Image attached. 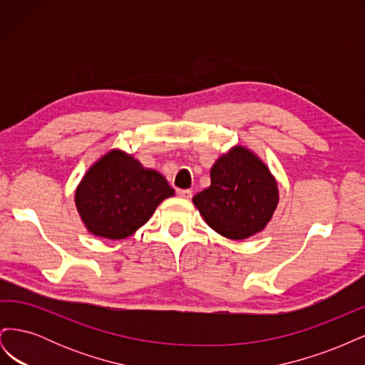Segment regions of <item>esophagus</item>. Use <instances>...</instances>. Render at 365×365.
<instances>
[{
  "label": "esophagus",
  "instance_id": "1",
  "mask_svg": "<svg viewBox=\"0 0 365 365\" xmlns=\"http://www.w3.org/2000/svg\"><path fill=\"white\" fill-rule=\"evenodd\" d=\"M176 195L181 196V197H190L192 190L190 189H178V190H176Z\"/></svg>",
  "mask_w": 365,
  "mask_h": 365
}]
</instances>
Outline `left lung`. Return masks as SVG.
Wrapping results in <instances>:
<instances>
[{
  "label": "left lung",
  "instance_id": "left-lung-1",
  "mask_svg": "<svg viewBox=\"0 0 365 365\" xmlns=\"http://www.w3.org/2000/svg\"><path fill=\"white\" fill-rule=\"evenodd\" d=\"M212 184L193 196V204L216 233L242 240L259 233L279 204L269 169L254 153L236 146L210 170Z\"/></svg>",
  "mask_w": 365,
  "mask_h": 365
}]
</instances>
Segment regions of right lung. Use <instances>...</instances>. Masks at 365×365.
<instances>
[{
    "label": "right lung",
    "mask_w": 365,
    "mask_h": 365,
    "mask_svg": "<svg viewBox=\"0 0 365 365\" xmlns=\"http://www.w3.org/2000/svg\"><path fill=\"white\" fill-rule=\"evenodd\" d=\"M173 195L161 173L114 149L86 172L76 190V207L91 235L115 240L135 233Z\"/></svg>",
    "instance_id": "right-lung-1"
}]
</instances>
